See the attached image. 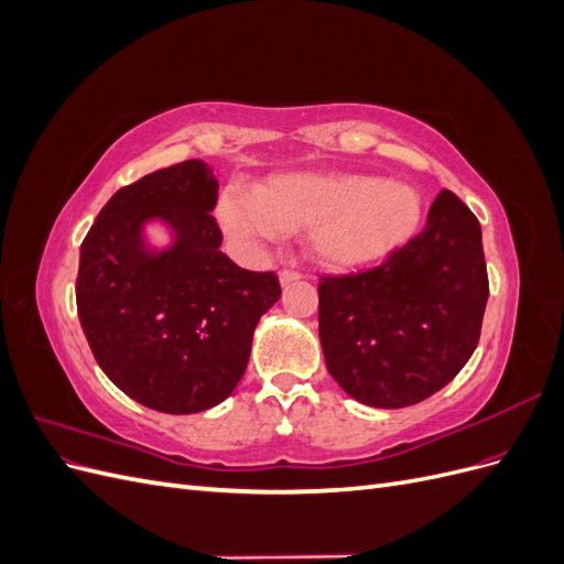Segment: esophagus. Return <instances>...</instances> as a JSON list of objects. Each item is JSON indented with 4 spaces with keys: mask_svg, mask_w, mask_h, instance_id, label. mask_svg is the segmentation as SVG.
Returning <instances> with one entry per match:
<instances>
[{
    "mask_svg": "<svg viewBox=\"0 0 564 564\" xmlns=\"http://www.w3.org/2000/svg\"><path fill=\"white\" fill-rule=\"evenodd\" d=\"M303 275L299 270H282L280 272V284L282 286H289V284H294V282H299Z\"/></svg>",
    "mask_w": 564,
    "mask_h": 564,
    "instance_id": "obj_1",
    "label": "esophagus"
}]
</instances>
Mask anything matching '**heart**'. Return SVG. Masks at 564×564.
<instances>
[{"instance_id":"obj_1","label":"heart","mask_w":564,"mask_h":564,"mask_svg":"<svg viewBox=\"0 0 564 564\" xmlns=\"http://www.w3.org/2000/svg\"><path fill=\"white\" fill-rule=\"evenodd\" d=\"M216 218L242 253L305 228V249L319 265L355 270L412 240L423 202L416 187L381 176L282 174L253 193L228 187L218 197Z\"/></svg>"}]
</instances>
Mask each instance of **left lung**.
Here are the masks:
<instances>
[{
	"label": "left lung",
	"mask_w": 564,
	"mask_h": 564,
	"mask_svg": "<svg viewBox=\"0 0 564 564\" xmlns=\"http://www.w3.org/2000/svg\"><path fill=\"white\" fill-rule=\"evenodd\" d=\"M319 344L334 381L400 409L445 388L470 360L489 296L482 230L452 191L386 263L319 278Z\"/></svg>",
	"instance_id": "left-lung-1"
}]
</instances>
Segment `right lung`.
Masks as SVG:
<instances>
[{"instance_id": "right-lung-1", "label": "right lung", "mask_w": 564, "mask_h": 564, "mask_svg": "<svg viewBox=\"0 0 564 564\" xmlns=\"http://www.w3.org/2000/svg\"><path fill=\"white\" fill-rule=\"evenodd\" d=\"M218 181L187 160L119 187L79 249L77 315L106 377L164 414H195L224 402L249 362L253 329L278 303L275 272H251L220 251L212 216ZM175 232L162 252L142 226Z\"/></svg>"}]
</instances>
